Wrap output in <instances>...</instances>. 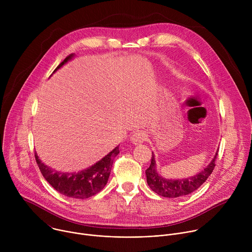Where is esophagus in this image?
I'll use <instances>...</instances> for the list:
<instances>
[{
    "label": "esophagus",
    "mask_w": 252,
    "mask_h": 252,
    "mask_svg": "<svg viewBox=\"0 0 252 252\" xmlns=\"http://www.w3.org/2000/svg\"><path fill=\"white\" fill-rule=\"evenodd\" d=\"M147 139V134L143 131H136L133 132L130 136V141L134 145H138V143H142L143 141H146Z\"/></svg>",
    "instance_id": "34e87169"
}]
</instances>
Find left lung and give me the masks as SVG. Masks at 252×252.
Segmentation results:
<instances>
[{
    "label": "left lung",
    "instance_id": "obj_1",
    "mask_svg": "<svg viewBox=\"0 0 252 252\" xmlns=\"http://www.w3.org/2000/svg\"><path fill=\"white\" fill-rule=\"evenodd\" d=\"M217 157H218V153L215 154L210 163L202 171L198 172L196 175H193L185 179L184 178L168 179V178H163L161 175L158 173L155 155L153 154L151 165L146 170L148 185L153 189V191H155L156 193L163 197L173 198V197L188 195L193 192L194 190H196L211 174V172L215 167V160H217Z\"/></svg>",
    "mask_w": 252,
    "mask_h": 252
}]
</instances>
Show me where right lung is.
Segmentation results:
<instances>
[{"label": "right lung", "mask_w": 252, "mask_h": 252, "mask_svg": "<svg viewBox=\"0 0 252 252\" xmlns=\"http://www.w3.org/2000/svg\"><path fill=\"white\" fill-rule=\"evenodd\" d=\"M73 57L74 54L67 56L57 66L55 71ZM119 154L120 150L117 147L99 161L79 172H60L45 165L39 159L37 154H34V158L43 176L58 192L70 198L84 199L96 194L105 187L114 159Z\"/></svg>", "instance_id": "obj_1"}]
</instances>
